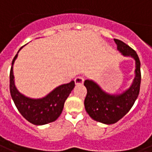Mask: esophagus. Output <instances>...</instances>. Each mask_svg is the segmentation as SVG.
<instances>
[{"mask_svg":"<svg viewBox=\"0 0 152 152\" xmlns=\"http://www.w3.org/2000/svg\"><path fill=\"white\" fill-rule=\"evenodd\" d=\"M84 82V78L82 76H77L75 78V83L76 85H78V84H82Z\"/></svg>","mask_w":152,"mask_h":152,"instance_id":"esophagus-1","label":"esophagus"}]
</instances>
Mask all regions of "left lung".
Listing matches in <instances>:
<instances>
[{"mask_svg": "<svg viewBox=\"0 0 152 152\" xmlns=\"http://www.w3.org/2000/svg\"><path fill=\"white\" fill-rule=\"evenodd\" d=\"M117 49L124 57L135 60V77L129 88L121 94H109L93 80H86L87 89L85 108L94 120L104 124L117 123L131 109L137 98L141 85V63L135 51L121 40L114 39Z\"/></svg>", "mask_w": 152, "mask_h": 152, "instance_id": "8db88e82", "label": "left lung"}]
</instances>
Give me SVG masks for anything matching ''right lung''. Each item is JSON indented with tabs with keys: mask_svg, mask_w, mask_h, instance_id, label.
Here are the masks:
<instances>
[{
	"mask_svg": "<svg viewBox=\"0 0 152 152\" xmlns=\"http://www.w3.org/2000/svg\"><path fill=\"white\" fill-rule=\"evenodd\" d=\"M18 53L12 61L10 73V91L17 109L26 120L34 125H44L54 122L61 115L64 103L74 89L75 82L72 80L56 87L43 98L33 99L25 96L17 90L15 84L13 65Z\"/></svg>",
	"mask_w": 152,
	"mask_h": 152,
	"instance_id": "obj_1",
	"label": "right lung"
}]
</instances>
